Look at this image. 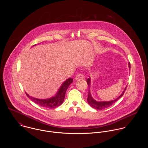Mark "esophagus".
<instances>
[{
	"label": "esophagus",
	"mask_w": 148,
	"mask_h": 148,
	"mask_svg": "<svg viewBox=\"0 0 148 148\" xmlns=\"http://www.w3.org/2000/svg\"><path fill=\"white\" fill-rule=\"evenodd\" d=\"M84 76L83 74L80 73H77V74L76 75V76H75V79L76 80H77L83 79H84Z\"/></svg>",
	"instance_id": "1"
}]
</instances>
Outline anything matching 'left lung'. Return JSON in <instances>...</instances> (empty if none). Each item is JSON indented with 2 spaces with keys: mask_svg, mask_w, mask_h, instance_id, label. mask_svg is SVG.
I'll return each mask as SVG.
<instances>
[{
  "mask_svg": "<svg viewBox=\"0 0 148 148\" xmlns=\"http://www.w3.org/2000/svg\"><path fill=\"white\" fill-rule=\"evenodd\" d=\"M129 68H130V63H129ZM86 83L88 84V85L89 86H90L89 85L90 84V79L88 78L87 80H86ZM127 87L125 88V90L123 91V92L121 93V95L117 99H116L115 100H112V101H103V102H98V101H95L94 99H93V98L92 97L91 95H90V93L89 91V93H88V98H87V101H88V104L90 105V106H92V108L96 109H99V110H102V109H106V108L110 106L113 105L114 103H115L120 97H121L123 96V95H124L126 89H127Z\"/></svg>",
  "mask_w": 148,
  "mask_h": 148,
  "instance_id": "8db88e82",
  "label": "left lung"
}]
</instances>
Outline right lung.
Segmentation results:
<instances>
[{"label":"right lung","instance_id":"1","mask_svg":"<svg viewBox=\"0 0 148 148\" xmlns=\"http://www.w3.org/2000/svg\"><path fill=\"white\" fill-rule=\"evenodd\" d=\"M72 82H73V79L72 77L68 79L66 81L64 82L63 84L60 86L56 95L54 97L49 99L42 100V99H35L34 97H32L29 96L27 93H26V95L28 96V97H29L31 100H32L34 102H35L36 104H37L39 106H41L44 108H49V109L55 108L60 106L63 103L66 89L69 86V85Z\"/></svg>","mask_w":148,"mask_h":148}]
</instances>
